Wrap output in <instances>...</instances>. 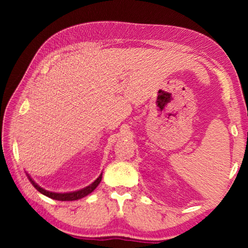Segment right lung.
<instances>
[{
    "mask_svg": "<svg viewBox=\"0 0 248 248\" xmlns=\"http://www.w3.org/2000/svg\"><path fill=\"white\" fill-rule=\"evenodd\" d=\"M26 176H28L31 183L33 184V186L39 193L46 195V196L49 197V198L55 199V200H62V202H72V200H78V199H81L83 197L87 196V195H89L92 192H93L94 189H96V187L99 186V183L101 182V179H102V173H101V175H100L92 184H89V186H86V187L78 189V191H73V192H68V193H55V192L46 191V189L39 186L38 184H37L33 180V179L31 178V176L29 175V173H26Z\"/></svg>",
    "mask_w": 248,
    "mask_h": 248,
    "instance_id": "obj_1",
    "label": "right lung"
}]
</instances>
